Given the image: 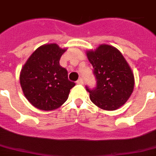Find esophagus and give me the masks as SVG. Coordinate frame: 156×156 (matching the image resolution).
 <instances>
[{
    "label": "esophagus",
    "mask_w": 156,
    "mask_h": 156,
    "mask_svg": "<svg viewBox=\"0 0 156 156\" xmlns=\"http://www.w3.org/2000/svg\"><path fill=\"white\" fill-rule=\"evenodd\" d=\"M77 83L78 84H83V78H78V80H77Z\"/></svg>",
    "instance_id": "1"
}]
</instances>
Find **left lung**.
Instances as JSON below:
<instances>
[{
	"label": "left lung",
	"mask_w": 156,
	"mask_h": 156,
	"mask_svg": "<svg viewBox=\"0 0 156 156\" xmlns=\"http://www.w3.org/2000/svg\"><path fill=\"white\" fill-rule=\"evenodd\" d=\"M87 55L96 78L94 88L86 87L91 102L107 111L122 107L135 85L132 71L122 54L111 45H101L94 51H87Z\"/></svg>",
	"instance_id": "obj_1"
}]
</instances>
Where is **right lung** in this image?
<instances>
[{
  "instance_id": "1",
  "label": "right lung",
  "mask_w": 156,
  "mask_h": 156,
  "mask_svg": "<svg viewBox=\"0 0 156 156\" xmlns=\"http://www.w3.org/2000/svg\"><path fill=\"white\" fill-rule=\"evenodd\" d=\"M66 49L57 44L40 46L21 69L20 83L25 98L37 109L52 111L64 103L75 86L59 61Z\"/></svg>"
}]
</instances>
